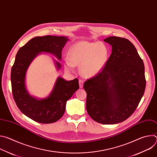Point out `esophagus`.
Here are the masks:
<instances>
[{
  "instance_id": "34e87169",
  "label": "esophagus",
  "mask_w": 157,
  "mask_h": 157,
  "mask_svg": "<svg viewBox=\"0 0 157 157\" xmlns=\"http://www.w3.org/2000/svg\"><path fill=\"white\" fill-rule=\"evenodd\" d=\"M79 87L80 88H82L83 87L84 82H83V81L82 79H79Z\"/></svg>"
}]
</instances>
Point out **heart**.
<instances>
[{
	"mask_svg": "<svg viewBox=\"0 0 157 157\" xmlns=\"http://www.w3.org/2000/svg\"><path fill=\"white\" fill-rule=\"evenodd\" d=\"M68 59L64 62V68L73 71L74 66H79L80 73L85 78L97 76L104 68L109 58V50L102 42L79 41L70 47Z\"/></svg>",
	"mask_w": 157,
	"mask_h": 157,
	"instance_id": "1",
	"label": "heart"
}]
</instances>
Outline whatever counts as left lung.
I'll return each mask as SVG.
<instances>
[{
    "label": "left lung",
    "mask_w": 157,
    "mask_h": 157,
    "mask_svg": "<svg viewBox=\"0 0 157 157\" xmlns=\"http://www.w3.org/2000/svg\"><path fill=\"white\" fill-rule=\"evenodd\" d=\"M104 41L112 46V53L102 71L84 84L86 109L96 122L115 124L128 119L143 97L145 68L128 40L109 36Z\"/></svg>",
    "instance_id": "8db88e82"
}]
</instances>
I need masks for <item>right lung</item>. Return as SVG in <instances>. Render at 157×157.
<instances>
[{"mask_svg": "<svg viewBox=\"0 0 157 157\" xmlns=\"http://www.w3.org/2000/svg\"><path fill=\"white\" fill-rule=\"evenodd\" d=\"M68 40L66 36H36L21 47L16 55L11 70L13 99L21 113L35 122L50 124L58 121L64 113L67 101L79 87L77 78L66 81L58 76L50 94L40 99L32 96L26 86L27 72L33 59L47 53L61 60V51ZM54 63L56 70H59L61 64L55 59Z\"/></svg>", "mask_w": 157, "mask_h": 157, "instance_id": "right-lung-1", "label": "right lung"}]
</instances>
